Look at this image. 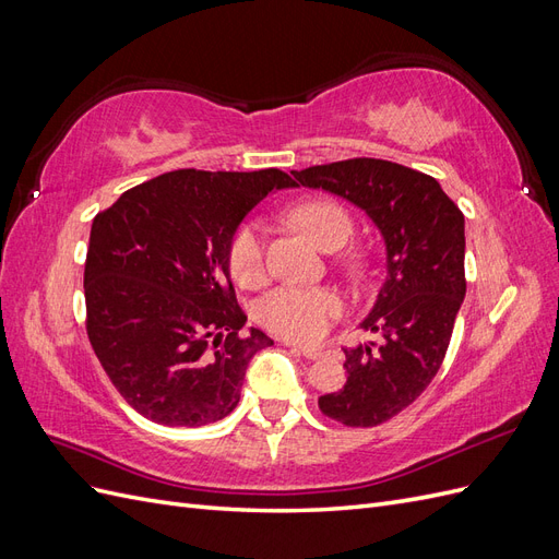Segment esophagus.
<instances>
[{
	"instance_id": "1",
	"label": "esophagus",
	"mask_w": 559,
	"mask_h": 559,
	"mask_svg": "<svg viewBox=\"0 0 559 559\" xmlns=\"http://www.w3.org/2000/svg\"><path fill=\"white\" fill-rule=\"evenodd\" d=\"M286 345H289L294 352H300L306 359L321 357V349H317V347H300V345H294V343H286Z\"/></svg>"
}]
</instances>
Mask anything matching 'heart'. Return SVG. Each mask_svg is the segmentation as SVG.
<instances>
[{
	"mask_svg": "<svg viewBox=\"0 0 559 559\" xmlns=\"http://www.w3.org/2000/svg\"><path fill=\"white\" fill-rule=\"evenodd\" d=\"M292 222L326 251L343 247L352 235L349 214L326 198L302 200L292 210ZM228 270L233 280L251 286L263 277V228L242 222L228 242ZM343 314V298L324 286H277L257 306L259 324L294 343H314Z\"/></svg>",
	"mask_w": 559,
	"mask_h": 559,
	"instance_id": "heart-1",
	"label": "heart"
}]
</instances>
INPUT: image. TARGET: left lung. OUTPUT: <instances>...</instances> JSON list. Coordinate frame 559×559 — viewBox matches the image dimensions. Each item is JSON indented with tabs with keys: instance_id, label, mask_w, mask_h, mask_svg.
<instances>
[{
	"instance_id": "obj_1",
	"label": "left lung",
	"mask_w": 559,
	"mask_h": 559,
	"mask_svg": "<svg viewBox=\"0 0 559 559\" xmlns=\"http://www.w3.org/2000/svg\"><path fill=\"white\" fill-rule=\"evenodd\" d=\"M292 175L364 210L384 240L386 277L361 321L382 341L345 347L347 382L319 396L341 425L378 427L408 408L445 359L466 296L464 214L433 177L399 163L349 158Z\"/></svg>"
}]
</instances>
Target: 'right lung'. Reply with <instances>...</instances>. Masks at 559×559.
<instances>
[{
	"label": "right lung",
	"mask_w": 559,
	"mask_h": 559,
	"mask_svg": "<svg viewBox=\"0 0 559 559\" xmlns=\"http://www.w3.org/2000/svg\"><path fill=\"white\" fill-rule=\"evenodd\" d=\"M296 181L175 170L126 191L93 218L83 273L88 341L142 417L205 427L233 413L253 354L273 345L235 300L228 242L270 193Z\"/></svg>",
	"instance_id": "obj_1"
}]
</instances>
